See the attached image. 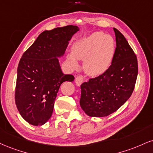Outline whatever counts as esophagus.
<instances>
[{"label": "esophagus", "instance_id": "34e87169", "mask_svg": "<svg viewBox=\"0 0 153 153\" xmlns=\"http://www.w3.org/2000/svg\"><path fill=\"white\" fill-rule=\"evenodd\" d=\"M83 80H84L83 77H82V75H78V76H77L75 79V83H76V85L78 86H80V85L83 82Z\"/></svg>", "mask_w": 153, "mask_h": 153}]
</instances>
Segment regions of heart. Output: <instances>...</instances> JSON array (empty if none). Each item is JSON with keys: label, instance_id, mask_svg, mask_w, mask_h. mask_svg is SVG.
<instances>
[{"label": "heart", "instance_id": "1", "mask_svg": "<svg viewBox=\"0 0 153 153\" xmlns=\"http://www.w3.org/2000/svg\"><path fill=\"white\" fill-rule=\"evenodd\" d=\"M115 51V42L112 36L95 32L78 40L73 45V54L68 57L71 66L78 68V60H85L83 68L91 76H98L110 67Z\"/></svg>", "mask_w": 153, "mask_h": 153}]
</instances>
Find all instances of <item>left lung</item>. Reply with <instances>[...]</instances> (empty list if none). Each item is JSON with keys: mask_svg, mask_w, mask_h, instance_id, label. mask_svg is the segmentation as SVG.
<instances>
[{"mask_svg": "<svg viewBox=\"0 0 153 153\" xmlns=\"http://www.w3.org/2000/svg\"><path fill=\"white\" fill-rule=\"evenodd\" d=\"M113 30L116 48L111 65L102 75L80 85V106L91 117L108 116L118 110L131 96L137 80L136 55L124 36Z\"/></svg>", "mask_w": 153, "mask_h": 153, "instance_id": "8db88e82", "label": "left lung"}]
</instances>
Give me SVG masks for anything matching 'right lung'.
Returning <instances> with one entry per match:
<instances>
[{
	"mask_svg": "<svg viewBox=\"0 0 153 153\" xmlns=\"http://www.w3.org/2000/svg\"><path fill=\"white\" fill-rule=\"evenodd\" d=\"M78 30L71 25L43 31L20 60L15 101L23 118L33 126H42L51 118L61 84L74 80L73 75L62 73L58 58Z\"/></svg>",
	"mask_w": 153,
	"mask_h": 153,
	"instance_id": "add662e5",
	"label": "right lung"
}]
</instances>
